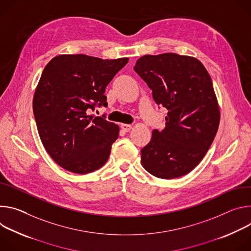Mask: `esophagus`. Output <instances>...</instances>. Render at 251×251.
<instances>
[{"label":"esophagus","instance_id":"34e87169","mask_svg":"<svg viewBox=\"0 0 251 251\" xmlns=\"http://www.w3.org/2000/svg\"><path fill=\"white\" fill-rule=\"evenodd\" d=\"M121 127H122V129H123L124 131H126V132H127V131H129V130L131 129V126H130V125H126V124H122V125H121Z\"/></svg>","mask_w":251,"mask_h":251}]
</instances>
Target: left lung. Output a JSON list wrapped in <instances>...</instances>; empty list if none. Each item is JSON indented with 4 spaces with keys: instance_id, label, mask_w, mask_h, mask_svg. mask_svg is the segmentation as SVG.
<instances>
[{
    "instance_id": "obj_1",
    "label": "left lung",
    "mask_w": 251,
    "mask_h": 251,
    "mask_svg": "<svg viewBox=\"0 0 251 251\" xmlns=\"http://www.w3.org/2000/svg\"><path fill=\"white\" fill-rule=\"evenodd\" d=\"M133 69L154 101L169 110L165 127L154 129L142 150V164L159 178L185 176L201 161L218 129L220 111L211 77L198 59L175 52L146 54Z\"/></svg>"
}]
</instances>
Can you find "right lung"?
<instances>
[{"mask_svg":"<svg viewBox=\"0 0 251 251\" xmlns=\"http://www.w3.org/2000/svg\"><path fill=\"white\" fill-rule=\"evenodd\" d=\"M128 58L102 60L87 54H60L45 67L33 100L41 141L63 169L93 173L108 159L120 127L101 117L89 116L106 106L105 88Z\"/></svg>","mask_w":251,"mask_h":251,"instance_id":"obj_1","label":"right lung"}]
</instances>
